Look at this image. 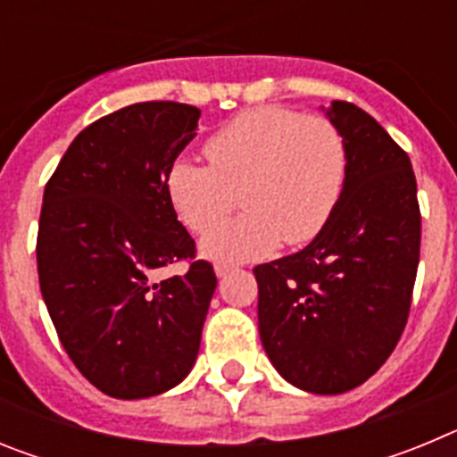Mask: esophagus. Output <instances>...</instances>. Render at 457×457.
<instances>
[{
	"instance_id": "1",
	"label": "esophagus",
	"mask_w": 457,
	"mask_h": 457,
	"mask_svg": "<svg viewBox=\"0 0 457 457\" xmlns=\"http://www.w3.org/2000/svg\"><path fill=\"white\" fill-rule=\"evenodd\" d=\"M233 272V265H226V263H217L215 265V274L220 278H224L226 274H231Z\"/></svg>"
}]
</instances>
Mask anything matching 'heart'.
<instances>
[{
    "label": "heart",
    "mask_w": 457,
    "mask_h": 457,
    "mask_svg": "<svg viewBox=\"0 0 457 457\" xmlns=\"http://www.w3.org/2000/svg\"><path fill=\"white\" fill-rule=\"evenodd\" d=\"M208 164L176 160L167 192L180 221L204 233L235 204L245 212L205 233L201 249L220 263L265 258L281 240L306 245L332 220L345 189L348 141L332 119L258 107L205 141Z\"/></svg>",
    "instance_id": "1"
}]
</instances>
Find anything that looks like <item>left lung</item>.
I'll return each mask as SVG.
<instances>
[{
  "label": "left lung",
  "mask_w": 457,
  "mask_h": 457,
  "mask_svg": "<svg viewBox=\"0 0 457 457\" xmlns=\"http://www.w3.org/2000/svg\"><path fill=\"white\" fill-rule=\"evenodd\" d=\"M327 116L348 141L345 189L309 247L253 268L258 332L274 369L311 394L370 378L407 325L421 247L411 162L353 103Z\"/></svg>",
  "instance_id": "8db88e82"
}]
</instances>
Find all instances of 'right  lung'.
I'll list each match as a JSON object with an SVG mask.
<instances>
[{
	"label": "right lung",
	"mask_w": 457,
	"mask_h": 457,
	"mask_svg": "<svg viewBox=\"0 0 457 457\" xmlns=\"http://www.w3.org/2000/svg\"><path fill=\"white\" fill-rule=\"evenodd\" d=\"M199 107L135 103L84 128L43 194L40 293L63 350L96 389L148 398L187 378L217 288L215 270L173 210L169 167ZM180 260L185 275L156 281Z\"/></svg>",
	"instance_id": "right-lung-1"
}]
</instances>
